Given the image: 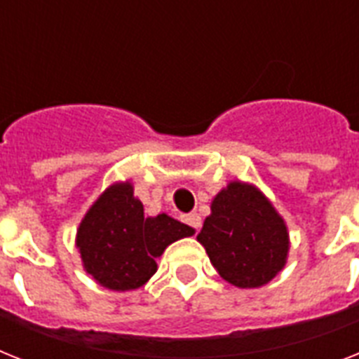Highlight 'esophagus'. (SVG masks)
<instances>
[{
    "label": "esophagus",
    "instance_id": "obj_1",
    "mask_svg": "<svg viewBox=\"0 0 359 359\" xmlns=\"http://www.w3.org/2000/svg\"><path fill=\"white\" fill-rule=\"evenodd\" d=\"M183 222H185V224H189L191 227H194L196 231L201 227V218H200V215H198V212H191V215H185V216H183Z\"/></svg>",
    "mask_w": 359,
    "mask_h": 359
}]
</instances>
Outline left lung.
I'll use <instances>...</instances> for the list:
<instances>
[{"mask_svg":"<svg viewBox=\"0 0 359 359\" xmlns=\"http://www.w3.org/2000/svg\"><path fill=\"white\" fill-rule=\"evenodd\" d=\"M196 240L236 288H260L286 266L290 233L273 203L253 183L233 180L211 201Z\"/></svg>","mask_w":359,"mask_h":359,"instance_id":"1","label":"left lung"}]
</instances>
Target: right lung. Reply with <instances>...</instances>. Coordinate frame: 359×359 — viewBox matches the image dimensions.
Masks as SVG:
<instances>
[{"label": "right lung", "mask_w": 359, "mask_h": 359, "mask_svg": "<svg viewBox=\"0 0 359 359\" xmlns=\"http://www.w3.org/2000/svg\"><path fill=\"white\" fill-rule=\"evenodd\" d=\"M194 235L172 216H144L130 180L115 182L91 203L76 229L75 245L82 268L95 283L114 292L137 290L158 271L168 245Z\"/></svg>", "instance_id": "1"}]
</instances>
